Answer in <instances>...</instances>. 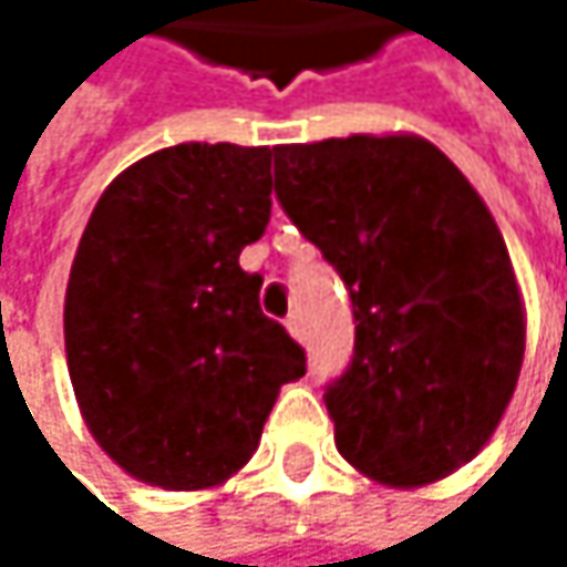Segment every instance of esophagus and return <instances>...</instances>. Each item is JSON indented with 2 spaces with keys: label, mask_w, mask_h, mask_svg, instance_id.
I'll list each match as a JSON object with an SVG mask.
<instances>
[{
  "label": "esophagus",
  "mask_w": 567,
  "mask_h": 567,
  "mask_svg": "<svg viewBox=\"0 0 567 567\" xmlns=\"http://www.w3.org/2000/svg\"><path fill=\"white\" fill-rule=\"evenodd\" d=\"M286 329L292 332V339H296V342H306V326H302V319H299V316H289V319H286Z\"/></svg>",
  "instance_id": "esophagus-1"
}]
</instances>
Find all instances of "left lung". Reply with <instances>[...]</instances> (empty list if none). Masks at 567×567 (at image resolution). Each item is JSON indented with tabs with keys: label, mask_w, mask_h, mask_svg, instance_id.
<instances>
[{
	"label": "left lung",
	"mask_w": 567,
	"mask_h": 567,
	"mask_svg": "<svg viewBox=\"0 0 567 567\" xmlns=\"http://www.w3.org/2000/svg\"><path fill=\"white\" fill-rule=\"evenodd\" d=\"M275 194L352 299L355 352L326 390L339 454L400 491L474 461L524 362V299L484 197L416 134L281 144Z\"/></svg>",
	"instance_id": "8db88e82"
}]
</instances>
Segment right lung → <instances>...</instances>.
Listing matches in <instances>:
<instances>
[{
  "instance_id": "obj_1",
  "label": "right lung",
  "mask_w": 567,
  "mask_h": 567,
  "mask_svg": "<svg viewBox=\"0 0 567 567\" xmlns=\"http://www.w3.org/2000/svg\"><path fill=\"white\" fill-rule=\"evenodd\" d=\"M271 154L177 144L120 171L80 238L66 367L103 454L134 481L208 491L258 451L302 346L261 316L238 265L271 215Z\"/></svg>"
}]
</instances>
